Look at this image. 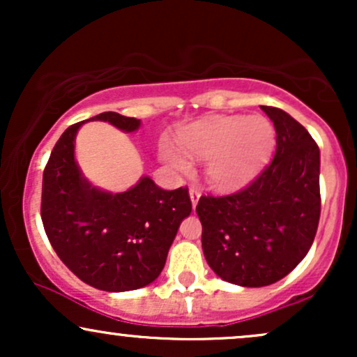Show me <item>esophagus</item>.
<instances>
[{"instance_id": "1", "label": "esophagus", "mask_w": 357, "mask_h": 357, "mask_svg": "<svg viewBox=\"0 0 357 357\" xmlns=\"http://www.w3.org/2000/svg\"><path fill=\"white\" fill-rule=\"evenodd\" d=\"M199 196H202V191H199L198 188H196V186H191V188H190V198H191V204H192V208H195L196 204H198V202H199Z\"/></svg>"}]
</instances>
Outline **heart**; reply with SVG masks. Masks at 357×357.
Instances as JSON below:
<instances>
[{"label": "heart", "mask_w": 357, "mask_h": 357, "mask_svg": "<svg viewBox=\"0 0 357 357\" xmlns=\"http://www.w3.org/2000/svg\"><path fill=\"white\" fill-rule=\"evenodd\" d=\"M179 142L190 158L206 161V179L218 190H233L255 178L275 146V129L265 117L221 116L184 129ZM162 158L181 173L190 161L174 147H162Z\"/></svg>", "instance_id": "b5f03b06"}]
</instances>
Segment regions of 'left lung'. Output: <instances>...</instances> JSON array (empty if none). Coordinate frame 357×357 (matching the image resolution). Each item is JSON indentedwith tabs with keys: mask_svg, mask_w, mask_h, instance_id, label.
Returning a JSON list of instances; mask_svg holds the SVG:
<instances>
[{
	"mask_svg": "<svg viewBox=\"0 0 357 357\" xmlns=\"http://www.w3.org/2000/svg\"><path fill=\"white\" fill-rule=\"evenodd\" d=\"M275 126V155L243 190L202 196L204 258L216 275L265 287L289 275L307 255L321 218L319 146L282 109L261 105Z\"/></svg>",
	"mask_w": 357,
	"mask_h": 357,
	"instance_id": "obj_1",
	"label": "left lung"
}]
</instances>
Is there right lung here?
Segmentation results:
<instances>
[{
  "instance_id": "add662e5",
  "label": "right lung",
  "mask_w": 357,
  "mask_h": 357,
  "mask_svg": "<svg viewBox=\"0 0 357 357\" xmlns=\"http://www.w3.org/2000/svg\"><path fill=\"white\" fill-rule=\"evenodd\" d=\"M105 121L134 132L141 121L102 112ZM85 121L61 134L43 171L42 221L60 260L85 284L105 292L149 285L165 268L167 252L181 221L190 216L188 188L166 191L141 178L124 192L97 190L75 162V136Z\"/></svg>"
}]
</instances>
